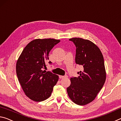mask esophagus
Instances as JSON below:
<instances>
[{"instance_id":"esophagus-1","label":"esophagus","mask_w":121,"mask_h":121,"mask_svg":"<svg viewBox=\"0 0 121 121\" xmlns=\"http://www.w3.org/2000/svg\"><path fill=\"white\" fill-rule=\"evenodd\" d=\"M59 78H60V79L68 78V76H59Z\"/></svg>"}]
</instances>
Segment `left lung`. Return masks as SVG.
Wrapping results in <instances>:
<instances>
[{"label":"left lung","mask_w":121,"mask_h":121,"mask_svg":"<svg viewBox=\"0 0 121 121\" xmlns=\"http://www.w3.org/2000/svg\"><path fill=\"white\" fill-rule=\"evenodd\" d=\"M69 40L76 47V63L83 68L77 72L78 77L71 78L67 92L75 104L85 105L94 100L105 82L104 57L99 48L90 41L77 37Z\"/></svg>","instance_id":"1"}]
</instances>
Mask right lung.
I'll return each instance as SVG.
<instances>
[{"label": "right lung", "instance_id": "right-lung-1", "mask_svg": "<svg viewBox=\"0 0 121 121\" xmlns=\"http://www.w3.org/2000/svg\"><path fill=\"white\" fill-rule=\"evenodd\" d=\"M59 42L52 39H34L26 45L17 61L16 72L19 82L26 95L34 101L49 98L58 82V76L43 70L46 68L49 52Z\"/></svg>", "mask_w": 121, "mask_h": 121}]
</instances>
